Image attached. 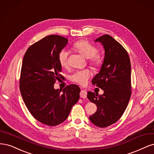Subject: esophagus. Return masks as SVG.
Returning a JSON list of instances; mask_svg holds the SVG:
<instances>
[{"label": "esophagus", "instance_id": "1", "mask_svg": "<svg viewBox=\"0 0 154 154\" xmlns=\"http://www.w3.org/2000/svg\"><path fill=\"white\" fill-rule=\"evenodd\" d=\"M80 96L81 98H86L87 97V91L86 90H81L80 93Z\"/></svg>", "mask_w": 154, "mask_h": 154}]
</instances>
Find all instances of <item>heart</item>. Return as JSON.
I'll list each match as a JSON object with an SVG mask.
<instances>
[{"instance_id":"heart-1","label":"heart","mask_w":154,"mask_h":154,"mask_svg":"<svg viewBox=\"0 0 154 154\" xmlns=\"http://www.w3.org/2000/svg\"><path fill=\"white\" fill-rule=\"evenodd\" d=\"M75 50L86 59H90V63L96 68L100 67L103 63L102 58L98 55V49L91 43L86 40H81L73 45ZM69 52L63 49L59 54V62L63 68L68 66V58ZM91 76V72L89 69H84L74 73L71 76L70 79L72 82H76L80 85L84 86L87 83L88 79Z\"/></svg>"}]
</instances>
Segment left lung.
Listing matches in <instances>:
<instances>
[{"mask_svg": "<svg viewBox=\"0 0 154 154\" xmlns=\"http://www.w3.org/2000/svg\"><path fill=\"white\" fill-rule=\"evenodd\" d=\"M95 42L101 43L105 56L91 82L103 90V94L88 91L87 97L97 106L90 121L103 128L116 122L126 109L131 96V66L127 52L112 36L105 34Z\"/></svg>", "mask_w": 154, "mask_h": 154, "instance_id": "obj_1", "label": "left lung"}]
</instances>
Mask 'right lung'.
<instances>
[{"label": "right lung", "instance_id": "right-lung-1", "mask_svg": "<svg viewBox=\"0 0 154 154\" xmlns=\"http://www.w3.org/2000/svg\"><path fill=\"white\" fill-rule=\"evenodd\" d=\"M67 43L63 36H47L29 47L22 61L20 90L23 102L34 118L49 126L65 121L79 99L81 90L75 84L63 91L54 88L63 77L59 54Z\"/></svg>", "mask_w": 154, "mask_h": 154}]
</instances>
